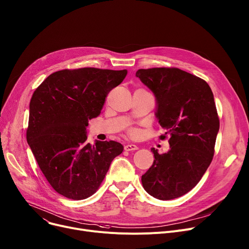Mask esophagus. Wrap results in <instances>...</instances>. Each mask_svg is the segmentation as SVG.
<instances>
[{
  "instance_id": "esophagus-1",
  "label": "esophagus",
  "mask_w": 249,
  "mask_h": 249,
  "mask_svg": "<svg viewBox=\"0 0 249 249\" xmlns=\"http://www.w3.org/2000/svg\"><path fill=\"white\" fill-rule=\"evenodd\" d=\"M124 149L126 151H134V150H137L138 149V146L135 145V144H125L124 146Z\"/></svg>"
}]
</instances>
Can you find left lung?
Here are the masks:
<instances>
[{
    "label": "left lung",
    "mask_w": 249,
    "mask_h": 249,
    "mask_svg": "<svg viewBox=\"0 0 249 249\" xmlns=\"http://www.w3.org/2000/svg\"><path fill=\"white\" fill-rule=\"evenodd\" d=\"M136 77L154 93L155 115L170 136L167 153L151 149L154 161L142 184L157 199H174L196 186L212 161L219 131L213 93L203 79L178 68L139 69Z\"/></svg>",
    "instance_id": "1"
}]
</instances>
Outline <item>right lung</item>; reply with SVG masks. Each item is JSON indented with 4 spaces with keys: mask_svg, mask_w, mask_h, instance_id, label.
Here are the masks:
<instances>
[{
    "mask_svg": "<svg viewBox=\"0 0 249 249\" xmlns=\"http://www.w3.org/2000/svg\"><path fill=\"white\" fill-rule=\"evenodd\" d=\"M126 75L127 70L65 69L48 76L32 96L28 144L50 185L69 199L93 195L123 151L116 141L91 145L86 127Z\"/></svg>",
    "mask_w": 249,
    "mask_h": 249,
    "instance_id": "add662e5",
    "label": "right lung"
}]
</instances>
